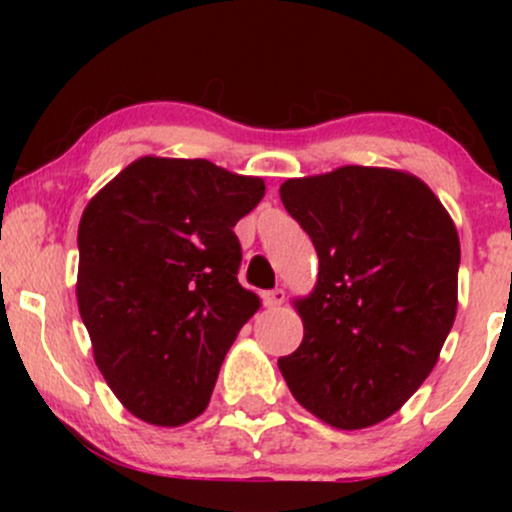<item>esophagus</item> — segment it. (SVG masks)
Wrapping results in <instances>:
<instances>
[{
  "mask_svg": "<svg viewBox=\"0 0 512 512\" xmlns=\"http://www.w3.org/2000/svg\"><path fill=\"white\" fill-rule=\"evenodd\" d=\"M262 301H264V305H267V308H279V305L286 301V291L284 289H274V291L262 293Z\"/></svg>",
  "mask_w": 512,
  "mask_h": 512,
  "instance_id": "1",
  "label": "esophagus"
}]
</instances>
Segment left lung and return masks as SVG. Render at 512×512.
Listing matches in <instances>:
<instances>
[{
    "instance_id": "8db88e82",
    "label": "left lung",
    "mask_w": 512,
    "mask_h": 512,
    "mask_svg": "<svg viewBox=\"0 0 512 512\" xmlns=\"http://www.w3.org/2000/svg\"><path fill=\"white\" fill-rule=\"evenodd\" d=\"M279 195L320 260L313 293L296 301L303 342L279 358L281 375L325 424H380L428 378L455 322V223L426 182L390 168L293 178Z\"/></svg>"
}]
</instances>
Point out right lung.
Masks as SVG:
<instances>
[{
	"mask_svg": "<svg viewBox=\"0 0 512 512\" xmlns=\"http://www.w3.org/2000/svg\"><path fill=\"white\" fill-rule=\"evenodd\" d=\"M262 197V178L144 156L84 209L81 320L105 383L146 424L180 426L207 409L223 356L260 308L238 284L233 226Z\"/></svg>",
	"mask_w": 512,
	"mask_h": 512,
	"instance_id": "1",
	"label": "right lung"
}]
</instances>
